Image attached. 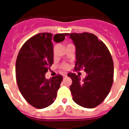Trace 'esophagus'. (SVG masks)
<instances>
[{
    "mask_svg": "<svg viewBox=\"0 0 129 129\" xmlns=\"http://www.w3.org/2000/svg\"><path fill=\"white\" fill-rule=\"evenodd\" d=\"M62 76H63V77H67V74L66 73H63Z\"/></svg>",
    "mask_w": 129,
    "mask_h": 129,
    "instance_id": "1",
    "label": "esophagus"
}]
</instances>
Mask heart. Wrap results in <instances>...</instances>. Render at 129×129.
<instances>
[{"label": "heart", "mask_w": 129, "mask_h": 129, "mask_svg": "<svg viewBox=\"0 0 129 129\" xmlns=\"http://www.w3.org/2000/svg\"><path fill=\"white\" fill-rule=\"evenodd\" d=\"M62 68L64 69H67L68 68V65L67 64H63V65L62 66Z\"/></svg>", "instance_id": "b5f03b06"}]
</instances>
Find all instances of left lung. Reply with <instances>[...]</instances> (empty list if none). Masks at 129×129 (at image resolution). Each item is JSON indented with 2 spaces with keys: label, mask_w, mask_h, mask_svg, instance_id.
<instances>
[{
  "label": "left lung",
  "mask_w": 129,
  "mask_h": 129,
  "mask_svg": "<svg viewBox=\"0 0 129 129\" xmlns=\"http://www.w3.org/2000/svg\"><path fill=\"white\" fill-rule=\"evenodd\" d=\"M67 36L75 46V71L83 69L87 74L83 80L75 73L68 74L73 81L70 86L73 100L83 108L96 107L107 97L113 83L111 54L104 43L93 34L72 33ZM54 40L56 42L54 38Z\"/></svg>",
  "instance_id": "8db88e82"
}]
</instances>
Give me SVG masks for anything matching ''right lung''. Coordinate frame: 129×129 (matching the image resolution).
<instances>
[{
	"instance_id": "right-lung-1",
	"label": "right lung",
	"mask_w": 129,
	"mask_h": 129,
	"mask_svg": "<svg viewBox=\"0 0 129 129\" xmlns=\"http://www.w3.org/2000/svg\"><path fill=\"white\" fill-rule=\"evenodd\" d=\"M67 34H56V42H62ZM52 36L40 33L31 37L23 45L16 60V79L20 92L29 104L38 109L54 102L62 81L60 75L50 79L45 77L54 61Z\"/></svg>"
}]
</instances>
